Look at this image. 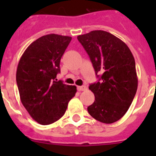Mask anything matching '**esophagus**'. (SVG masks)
Returning <instances> with one entry per match:
<instances>
[{"mask_svg": "<svg viewBox=\"0 0 156 156\" xmlns=\"http://www.w3.org/2000/svg\"><path fill=\"white\" fill-rule=\"evenodd\" d=\"M78 90L79 91H83V90H87V87L86 86H78Z\"/></svg>", "mask_w": 156, "mask_h": 156, "instance_id": "obj_1", "label": "esophagus"}]
</instances>
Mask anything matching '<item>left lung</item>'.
Segmentation results:
<instances>
[{
	"mask_svg": "<svg viewBox=\"0 0 156 156\" xmlns=\"http://www.w3.org/2000/svg\"><path fill=\"white\" fill-rule=\"evenodd\" d=\"M77 38L100 78L89 87L95 100L87 107L88 112L99 122L114 123L125 115L137 90L133 54L125 42L107 31L95 30Z\"/></svg>",
	"mask_w": 156,
	"mask_h": 156,
	"instance_id": "1",
	"label": "left lung"
}]
</instances>
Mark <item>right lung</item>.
<instances>
[{
  "label": "right lung",
  "instance_id": "obj_1",
  "mask_svg": "<svg viewBox=\"0 0 156 156\" xmlns=\"http://www.w3.org/2000/svg\"><path fill=\"white\" fill-rule=\"evenodd\" d=\"M72 37L50 34L39 37L25 50L16 70L22 103L34 121L42 125L59 120L77 92L75 85L57 81L59 62Z\"/></svg>",
  "mask_w": 156,
  "mask_h": 156
}]
</instances>
